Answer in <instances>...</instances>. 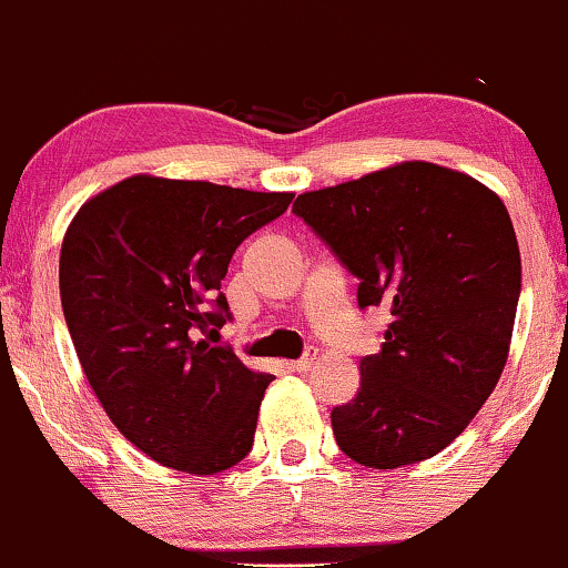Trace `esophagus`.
I'll list each match as a JSON object with an SVG mask.
<instances>
[{"mask_svg": "<svg viewBox=\"0 0 568 568\" xmlns=\"http://www.w3.org/2000/svg\"><path fill=\"white\" fill-rule=\"evenodd\" d=\"M316 355H318L316 347H305V353L300 355V358L295 361V368H297V371L313 368V363H316Z\"/></svg>", "mask_w": 568, "mask_h": 568, "instance_id": "34e87169", "label": "esophagus"}]
</instances>
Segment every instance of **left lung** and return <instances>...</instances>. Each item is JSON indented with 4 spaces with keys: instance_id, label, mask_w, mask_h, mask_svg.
Segmentation results:
<instances>
[{
    "instance_id": "left-lung-1",
    "label": "left lung",
    "mask_w": 568,
    "mask_h": 568,
    "mask_svg": "<svg viewBox=\"0 0 568 568\" xmlns=\"http://www.w3.org/2000/svg\"><path fill=\"white\" fill-rule=\"evenodd\" d=\"M292 213L384 307L382 349L332 410L339 450L368 468L426 460L466 429L508 358L521 257L498 194L466 173L403 163L318 192Z\"/></svg>"
}]
</instances>
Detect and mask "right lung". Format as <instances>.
Masks as SVG:
<instances>
[{
	"label": "right lung",
	"mask_w": 568,
	"mask_h": 568,
	"mask_svg": "<svg viewBox=\"0 0 568 568\" xmlns=\"http://www.w3.org/2000/svg\"><path fill=\"white\" fill-rule=\"evenodd\" d=\"M295 194L131 176L91 197L60 252V300L81 368L118 432L152 460L219 474L252 450L273 376L229 345L221 292L240 244Z\"/></svg>",
	"instance_id": "obj_1"
}]
</instances>
